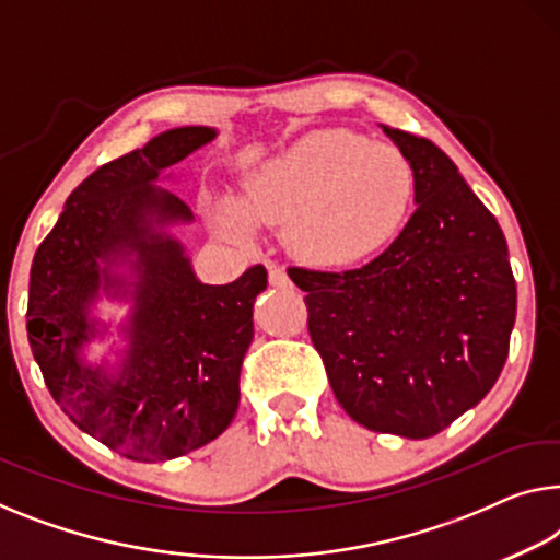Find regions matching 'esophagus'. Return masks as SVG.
<instances>
[{"label": "esophagus", "instance_id": "esophagus-1", "mask_svg": "<svg viewBox=\"0 0 560 560\" xmlns=\"http://www.w3.org/2000/svg\"><path fill=\"white\" fill-rule=\"evenodd\" d=\"M269 283H271V287H277V289H289L291 287V279H289V273L283 271V266H277V264L269 266Z\"/></svg>", "mask_w": 560, "mask_h": 560}]
</instances>
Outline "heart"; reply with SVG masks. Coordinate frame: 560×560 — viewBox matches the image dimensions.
Segmentation results:
<instances>
[{
  "mask_svg": "<svg viewBox=\"0 0 560 560\" xmlns=\"http://www.w3.org/2000/svg\"><path fill=\"white\" fill-rule=\"evenodd\" d=\"M415 168L402 150L331 128L296 140L244 183V206L223 198L213 221L246 238L254 221L287 223V244L314 266H352L377 254L407 223Z\"/></svg>",
  "mask_w": 560,
  "mask_h": 560,
  "instance_id": "1",
  "label": "heart"
}]
</instances>
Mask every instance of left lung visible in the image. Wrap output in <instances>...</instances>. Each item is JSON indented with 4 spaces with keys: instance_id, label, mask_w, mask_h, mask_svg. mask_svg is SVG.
<instances>
[{
    "instance_id": "left-lung-1",
    "label": "left lung",
    "mask_w": 560,
    "mask_h": 560,
    "mask_svg": "<svg viewBox=\"0 0 560 560\" xmlns=\"http://www.w3.org/2000/svg\"><path fill=\"white\" fill-rule=\"evenodd\" d=\"M415 168V213L370 264L289 269L306 291L308 334L354 422L410 440L438 435L503 372L515 324L505 236L457 165L412 132L385 128Z\"/></svg>"
}]
</instances>
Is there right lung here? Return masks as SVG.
I'll return each instance as SVG.
<instances>
[{"mask_svg":"<svg viewBox=\"0 0 560 560\" xmlns=\"http://www.w3.org/2000/svg\"><path fill=\"white\" fill-rule=\"evenodd\" d=\"M213 138L203 125L173 128L100 165L67 198L32 261L27 337L49 395L80 430L130 460L188 455L238 410L266 269L256 264L223 287L200 283L186 248L165 231L194 213L153 186ZM118 265L131 277L120 278ZM100 293L133 302L118 371L81 357L104 330L89 314Z\"/></svg>","mask_w":560,"mask_h":560,"instance_id":"add662e5","label":"right lung"}]
</instances>
